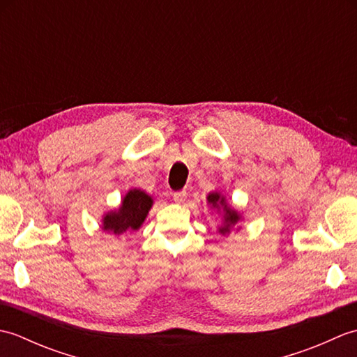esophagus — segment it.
I'll list each match as a JSON object with an SVG mask.
<instances>
[{
	"label": "esophagus",
	"instance_id": "esophagus-1",
	"mask_svg": "<svg viewBox=\"0 0 357 357\" xmlns=\"http://www.w3.org/2000/svg\"><path fill=\"white\" fill-rule=\"evenodd\" d=\"M187 199V192L185 190H181V192H174L173 193V201L178 202V204H183Z\"/></svg>",
	"mask_w": 357,
	"mask_h": 357
}]
</instances>
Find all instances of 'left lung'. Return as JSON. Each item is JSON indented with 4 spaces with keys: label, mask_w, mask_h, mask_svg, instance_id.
<instances>
[{
    "label": "left lung",
    "mask_w": 357,
    "mask_h": 357,
    "mask_svg": "<svg viewBox=\"0 0 357 357\" xmlns=\"http://www.w3.org/2000/svg\"><path fill=\"white\" fill-rule=\"evenodd\" d=\"M207 199H208V202H210L213 207H218V206H224V207H225V216H224L225 225L221 227V229H219V231H221V233L229 231L230 227L234 225V224H236V222L239 221V215H238L234 210H230L229 207L225 206L224 198H221V196H219V193H210Z\"/></svg>",
    "instance_id": "8db88e82"
}]
</instances>
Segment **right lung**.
I'll list each match as a JSON object with an SVG mask.
<instances>
[{"label": "right lung", "mask_w": 357, "mask_h": 357, "mask_svg": "<svg viewBox=\"0 0 357 357\" xmlns=\"http://www.w3.org/2000/svg\"><path fill=\"white\" fill-rule=\"evenodd\" d=\"M151 198L149 195L135 188L130 190L121 204V207L115 213H109L104 218V230H110L115 234H123L130 230H138L146 219L151 207Z\"/></svg>", "instance_id": "right-lung-1"}]
</instances>
